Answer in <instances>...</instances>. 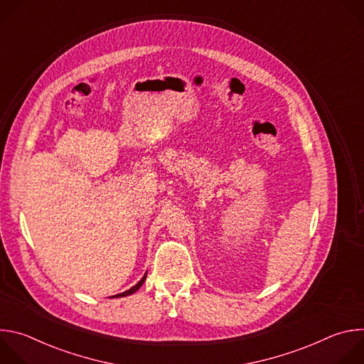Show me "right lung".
I'll return each mask as SVG.
<instances>
[{"instance_id": "1", "label": "right lung", "mask_w": 364, "mask_h": 364, "mask_svg": "<svg viewBox=\"0 0 364 364\" xmlns=\"http://www.w3.org/2000/svg\"><path fill=\"white\" fill-rule=\"evenodd\" d=\"M145 278H146V274H145V275H144V277H142V279H141V281H139V282H138V284H136V285H134V287H132V288H131V289H128V291H125V292H122V294H118V295H115V296H117V298H118V296H127V295H131V294H134V292H136V291H138V289H139V288H141V285H142V284H144V281H145Z\"/></svg>"}]
</instances>
